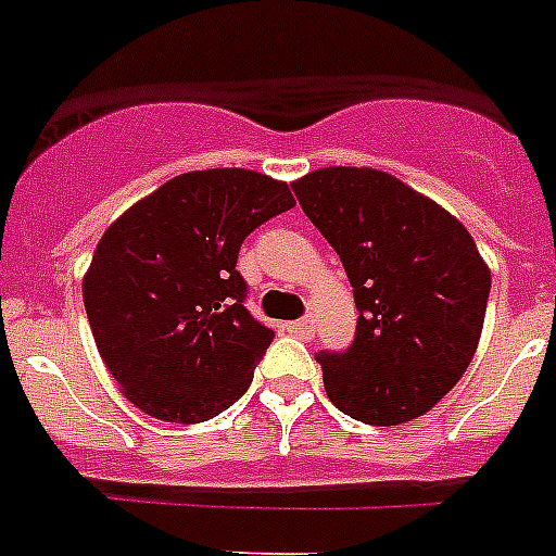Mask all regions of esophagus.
I'll list each match as a JSON object with an SVG mask.
<instances>
[{
  "instance_id": "34e87169",
  "label": "esophagus",
  "mask_w": 556,
  "mask_h": 556,
  "mask_svg": "<svg viewBox=\"0 0 556 556\" xmlns=\"http://www.w3.org/2000/svg\"><path fill=\"white\" fill-rule=\"evenodd\" d=\"M287 331L292 333V337H298V339H308V337H312L314 326H312V320H308V317H303V320H294V323H289V326H287Z\"/></svg>"
}]
</instances>
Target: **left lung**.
<instances>
[{
  "instance_id": "obj_1",
  "label": "left lung",
  "mask_w": 556,
  "mask_h": 556,
  "mask_svg": "<svg viewBox=\"0 0 556 556\" xmlns=\"http://www.w3.org/2000/svg\"><path fill=\"white\" fill-rule=\"evenodd\" d=\"M292 189L358 308L351 348L317 353L331 404L367 426L426 415L468 370L484 326L490 269L473 236L381 169L326 166Z\"/></svg>"
}]
</instances>
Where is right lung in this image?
Returning a JSON list of instances; mask_svg holds the SVG:
<instances>
[{
	"mask_svg": "<svg viewBox=\"0 0 556 556\" xmlns=\"http://www.w3.org/2000/svg\"><path fill=\"white\" fill-rule=\"evenodd\" d=\"M292 205L289 186L262 172H186L102 233L83 303L127 401L166 424H203L244 395L275 331L244 308L236 258Z\"/></svg>",
	"mask_w": 556,
	"mask_h": 556,
	"instance_id": "add662e5",
	"label": "right lung"
}]
</instances>
